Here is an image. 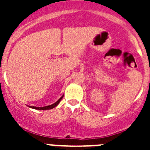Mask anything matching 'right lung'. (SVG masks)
Listing matches in <instances>:
<instances>
[{"instance_id": "1", "label": "right lung", "mask_w": 150, "mask_h": 150, "mask_svg": "<svg viewBox=\"0 0 150 150\" xmlns=\"http://www.w3.org/2000/svg\"><path fill=\"white\" fill-rule=\"evenodd\" d=\"M63 96H62V97L60 98V99H59V100L57 101V102H55V103H54V104H51V105L46 106V107H33V106H30V108L35 109V110H51V109H53V108H54V107H57V106L58 105V104L59 103V102H60V101L62 100V98H63Z\"/></svg>"}]
</instances>
